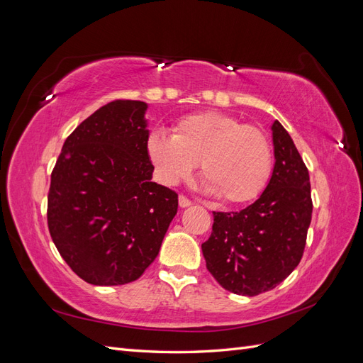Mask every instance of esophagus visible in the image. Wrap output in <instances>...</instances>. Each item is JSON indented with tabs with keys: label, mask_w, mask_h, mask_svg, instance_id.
Listing matches in <instances>:
<instances>
[{
	"label": "esophagus",
	"mask_w": 363,
	"mask_h": 363,
	"mask_svg": "<svg viewBox=\"0 0 363 363\" xmlns=\"http://www.w3.org/2000/svg\"><path fill=\"white\" fill-rule=\"evenodd\" d=\"M179 204H180V207H189L192 204V201L188 199V196L180 195L179 196Z\"/></svg>",
	"instance_id": "esophagus-1"
}]
</instances>
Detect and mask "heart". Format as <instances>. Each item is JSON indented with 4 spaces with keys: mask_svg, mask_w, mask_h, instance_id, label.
<instances>
[{
    "mask_svg": "<svg viewBox=\"0 0 363 363\" xmlns=\"http://www.w3.org/2000/svg\"><path fill=\"white\" fill-rule=\"evenodd\" d=\"M147 150L159 177L168 184L189 179L200 163L207 189L225 204L255 200L265 189L272 169V148L265 131L218 112L182 118L174 135L152 131Z\"/></svg>",
    "mask_w": 363,
    "mask_h": 363,
    "instance_id": "b5f03b06",
    "label": "heart"
}]
</instances>
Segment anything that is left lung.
<instances>
[{"instance_id": "8db88e82", "label": "left lung", "mask_w": 363, "mask_h": 363, "mask_svg": "<svg viewBox=\"0 0 363 363\" xmlns=\"http://www.w3.org/2000/svg\"><path fill=\"white\" fill-rule=\"evenodd\" d=\"M271 128L276 164L267 189L240 212H213L212 235L201 244L208 272L238 295L271 291L289 276L312 219L309 171L279 121Z\"/></svg>"}]
</instances>
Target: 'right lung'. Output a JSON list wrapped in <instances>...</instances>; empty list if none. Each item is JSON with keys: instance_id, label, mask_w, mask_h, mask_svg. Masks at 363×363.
Here are the masks:
<instances>
[{"instance_id": "1", "label": "right lung", "mask_w": 363, "mask_h": 363, "mask_svg": "<svg viewBox=\"0 0 363 363\" xmlns=\"http://www.w3.org/2000/svg\"><path fill=\"white\" fill-rule=\"evenodd\" d=\"M147 104L115 100L67 138L51 172L47 221L69 268L91 284L138 280L159 255L179 195L151 182Z\"/></svg>"}]
</instances>
